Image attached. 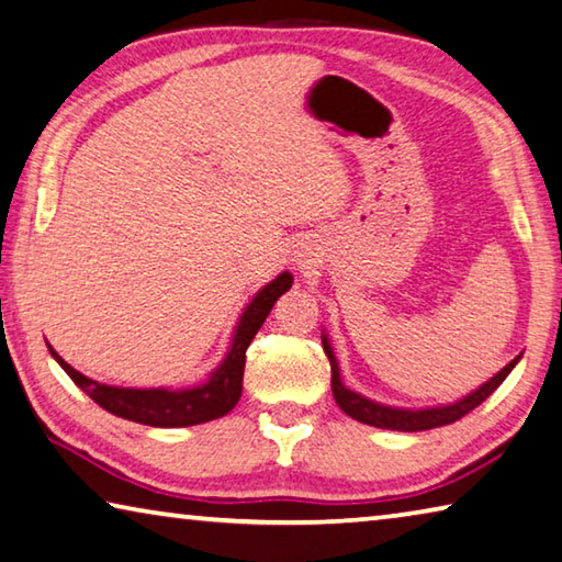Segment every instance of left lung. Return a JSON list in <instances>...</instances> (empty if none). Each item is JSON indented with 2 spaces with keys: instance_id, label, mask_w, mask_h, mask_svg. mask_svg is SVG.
I'll return each mask as SVG.
<instances>
[{
  "instance_id": "8db88e82",
  "label": "left lung",
  "mask_w": 562,
  "mask_h": 562,
  "mask_svg": "<svg viewBox=\"0 0 562 562\" xmlns=\"http://www.w3.org/2000/svg\"><path fill=\"white\" fill-rule=\"evenodd\" d=\"M323 350H326V356L330 360V372H333L330 387H333V397H336L338 407L346 412L348 417L362 422V425L380 427V429H395V431H425V429L445 427V425H451V422L461 419L464 415H469L471 409H476L481 402H484L491 392H494L501 382L508 378V372L514 370L516 362L520 360V356L514 358L504 370L496 372V375L488 382H484L479 390H474L471 395L461 397L457 402H451V405L427 407V409H400V407L380 405V402H372L368 397L358 395V392L348 390L346 385H342L338 360H336V356H333V348H330L326 336H323Z\"/></svg>"
}]
</instances>
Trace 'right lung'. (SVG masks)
Masks as SVG:
<instances>
[{
  "mask_svg": "<svg viewBox=\"0 0 562 562\" xmlns=\"http://www.w3.org/2000/svg\"><path fill=\"white\" fill-rule=\"evenodd\" d=\"M291 283L293 276L289 271H283L279 279L266 283V286L256 293L254 301L241 313L239 323H236L232 346L229 352H226V358L222 360V366L212 372L204 385L196 387L135 390L103 385V382H95L74 370L66 360H61V356H58L52 346H48V352H52L58 366L66 370V375L71 378L95 405H101L115 417L140 422V425L150 427L202 425V422L224 417L226 412H232L236 402H239L246 348H249V342L263 326V321L271 313L276 299H279L281 293H286L291 289Z\"/></svg>",
  "mask_w": 562,
  "mask_h": 562,
  "instance_id": "1",
  "label": "right lung"
}]
</instances>
